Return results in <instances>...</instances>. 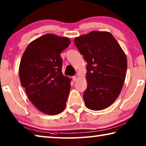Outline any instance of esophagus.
<instances>
[{
  "label": "esophagus",
  "mask_w": 146,
  "mask_h": 146,
  "mask_svg": "<svg viewBox=\"0 0 146 146\" xmlns=\"http://www.w3.org/2000/svg\"><path fill=\"white\" fill-rule=\"evenodd\" d=\"M72 78H73V80L74 81V82H75V81L77 80V76H73Z\"/></svg>",
  "instance_id": "obj_1"
}]
</instances>
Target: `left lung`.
Listing matches in <instances>:
<instances>
[{
    "label": "left lung",
    "instance_id": "1",
    "mask_svg": "<svg viewBox=\"0 0 146 146\" xmlns=\"http://www.w3.org/2000/svg\"><path fill=\"white\" fill-rule=\"evenodd\" d=\"M86 62L87 89L83 98L88 109L102 110L115 102L122 91L127 58L112 34L93 31L74 39Z\"/></svg>",
    "mask_w": 146,
    "mask_h": 146
}]
</instances>
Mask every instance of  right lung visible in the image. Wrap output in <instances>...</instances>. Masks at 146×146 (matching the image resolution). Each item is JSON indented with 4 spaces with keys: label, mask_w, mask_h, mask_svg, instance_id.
<instances>
[{
    "label": "right lung",
    "mask_w": 146,
    "mask_h": 146,
    "mask_svg": "<svg viewBox=\"0 0 146 146\" xmlns=\"http://www.w3.org/2000/svg\"><path fill=\"white\" fill-rule=\"evenodd\" d=\"M70 39L48 33L31 42L22 56L19 77L28 97L36 109L49 115L63 111L71 88V80L62 73L60 54Z\"/></svg>",
    "instance_id": "add662e5"
}]
</instances>
